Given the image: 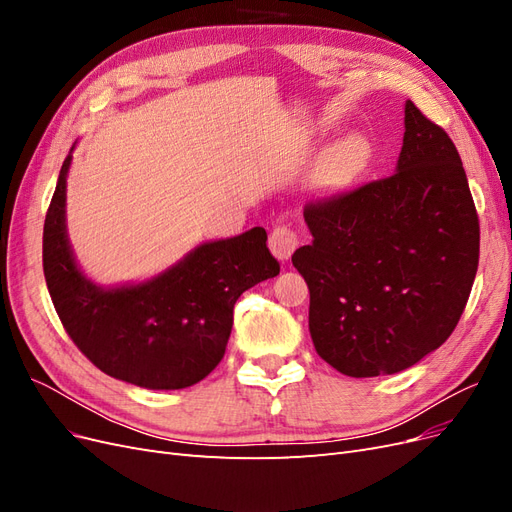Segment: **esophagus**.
<instances>
[{
	"label": "esophagus",
	"instance_id": "34e87169",
	"mask_svg": "<svg viewBox=\"0 0 512 512\" xmlns=\"http://www.w3.org/2000/svg\"><path fill=\"white\" fill-rule=\"evenodd\" d=\"M299 245V237L297 232H294L290 226L282 224V226H275L273 232L269 235V250L273 252V256L277 260H288L292 256V252L297 250Z\"/></svg>",
	"mask_w": 512,
	"mask_h": 512
}]
</instances>
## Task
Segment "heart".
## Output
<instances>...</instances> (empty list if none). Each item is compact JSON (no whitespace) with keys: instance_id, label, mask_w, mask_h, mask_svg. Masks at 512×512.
<instances>
[{"instance_id":"1","label":"heart","mask_w":512,"mask_h":512,"mask_svg":"<svg viewBox=\"0 0 512 512\" xmlns=\"http://www.w3.org/2000/svg\"><path fill=\"white\" fill-rule=\"evenodd\" d=\"M363 151H365V147L359 138H350V141H346L342 147L331 153L327 166L331 170H337V173H342V170H350L361 162Z\"/></svg>"}]
</instances>
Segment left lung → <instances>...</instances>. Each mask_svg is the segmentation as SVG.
I'll return each mask as SVG.
<instances>
[{"mask_svg": "<svg viewBox=\"0 0 512 512\" xmlns=\"http://www.w3.org/2000/svg\"><path fill=\"white\" fill-rule=\"evenodd\" d=\"M395 173L312 200L292 254L316 352L352 378L397 374L440 348L466 309L480 228L455 143L408 100Z\"/></svg>", "mask_w": 512, "mask_h": 512, "instance_id": "left-lung-1", "label": "left lung"}]
</instances>
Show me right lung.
<instances>
[{"label": "right lung", "instance_id": "obj_1", "mask_svg": "<svg viewBox=\"0 0 512 512\" xmlns=\"http://www.w3.org/2000/svg\"><path fill=\"white\" fill-rule=\"evenodd\" d=\"M59 170L42 235V267L66 333L106 376L175 391L207 378L226 352L232 307L280 273L265 228L198 245L153 280L100 288L76 267L66 232V177Z\"/></svg>", "mask_w": 512, "mask_h": 512}]
</instances>
